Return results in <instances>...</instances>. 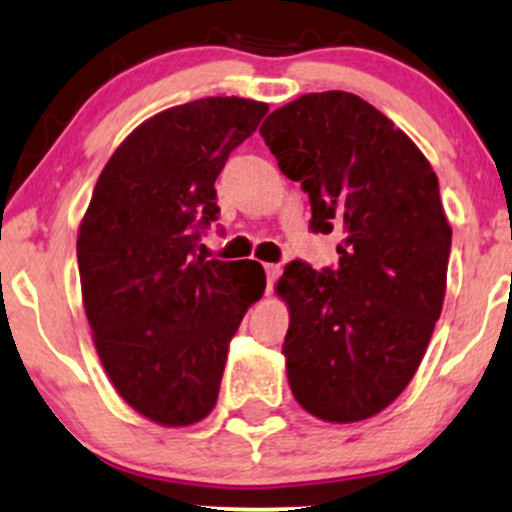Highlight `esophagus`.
Masks as SVG:
<instances>
[{
    "label": "esophagus",
    "mask_w": 512,
    "mask_h": 512,
    "mask_svg": "<svg viewBox=\"0 0 512 512\" xmlns=\"http://www.w3.org/2000/svg\"><path fill=\"white\" fill-rule=\"evenodd\" d=\"M264 274H267V281H269V284H274V281L279 279L281 267H279V264H264Z\"/></svg>",
    "instance_id": "obj_1"
}]
</instances>
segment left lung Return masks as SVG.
Instances as JSON below:
<instances>
[{
    "label": "left lung",
    "instance_id": "obj_1",
    "mask_svg": "<svg viewBox=\"0 0 512 512\" xmlns=\"http://www.w3.org/2000/svg\"><path fill=\"white\" fill-rule=\"evenodd\" d=\"M281 173L308 192L310 231H342L337 267L286 264V373L296 402L351 424L414 378L443 310L450 223L431 163L395 122L346 91L308 93L260 127Z\"/></svg>",
    "mask_w": 512,
    "mask_h": 512
}]
</instances>
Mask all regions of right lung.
<instances>
[{"instance_id": "add662e5", "label": "right lung", "mask_w": 512, "mask_h": 512, "mask_svg": "<svg viewBox=\"0 0 512 512\" xmlns=\"http://www.w3.org/2000/svg\"><path fill=\"white\" fill-rule=\"evenodd\" d=\"M267 105L202 98L163 110L117 146L76 240L81 296L110 383L161 426L214 409L228 344L260 301L255 260H204L219 219L214 182Z\"/></svg>"}]
</instances>
